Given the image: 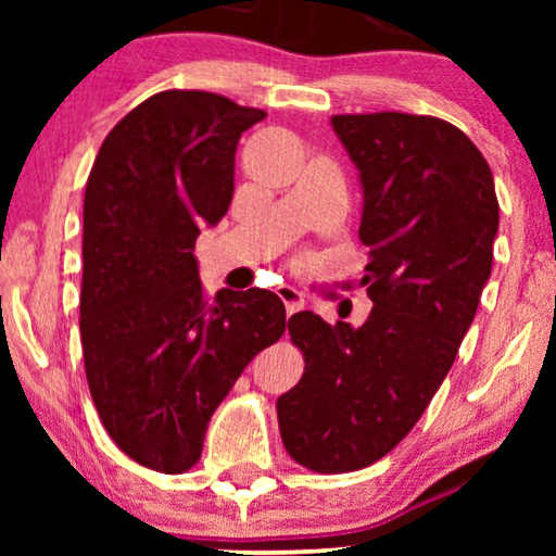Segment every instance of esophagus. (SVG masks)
<instances>
[{
  "label": "esophagus",
  "instance_id": "esophagus-1",
  "mask_svg": "<svg viewBox=\"0 0 556 556\" xmlns=\"http://www.w3.org/2000/svg\"><path fill=\"white\" fill-rule=\"evenodd\" d=\"M278 291V295H280V301L286 303V311H288V316L291 314H295V311H301L303 308V293L301 291H295L293 286H278L276 288Z\"/></svg>",
  "mask_w": 556,
  "mask_h": 556
}]
</instances>
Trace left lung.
<instances>
[{
	"mask_svg": "<svg viewBox=\"0 0 556 556\" xmlns=\"http://www.w3.org/2000/svg\"><path fill=\"white\" fill-rule=\"evenodd\" d=\"M362 187V326L314 311L288 321L306 356L278 397L288 455L318 473L384 458L451 371L491 278L498 200L491 166L460 128L413 113L331 116Z\"/></svg>",
	"mask_w": 556,
	"mask_h": 556,
	"instance_id": "1",
	"label": "left lung"
}]
</instances>
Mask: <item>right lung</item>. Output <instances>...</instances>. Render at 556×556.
I'll list each match as a JSON object with an SVG mask.
<instances>
[{
    "mask_svg": "<svg viewBox=\"0 0 556 556\" xmlns=\"http://www.w3.org/2000/svg\"><path fill=\"white\" fill-rule=\"evenodd\" d=\"M257 109L164 90L105 136L83 202L80 341L90 397L121 451L159 473L200 460L219 402L286 331L273 291L207 301L194 242L227 215Z\"/></svg>",
    "mask_w": 556,
    "mask_h": 556,
    "instance_id": "1",
    "label": "right lung"
}]
</instances>
